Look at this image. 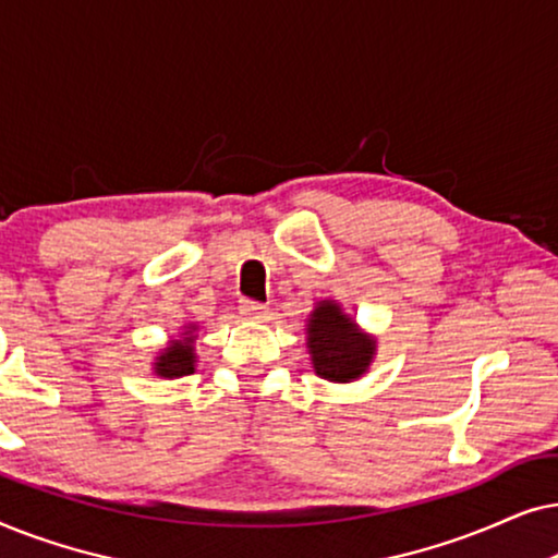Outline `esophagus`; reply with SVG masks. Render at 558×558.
<instances>
[{
  "label": "esophagus",
  "mask_w": 558,
  "mask_h": 558,
  "mask_svg": "<svg viewBox=\"0 0 558 558\" xmlns=\"http://www.w3.org/2000/svg\"><path fill=\"white\" fill-rule=\"evenodd\" d=\"M239 312L243 317L264 319L266 315H269V307H266V304H262V302H254V300H241Z\"/></svg>",
  "instance_id": "1"
}]
</instances>
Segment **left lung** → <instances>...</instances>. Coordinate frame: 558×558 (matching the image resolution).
Returning a JSON list of instances; mask_svg holds the SVG:
<instances>
[{
    "label": "left lung",
    "instance_id": "8db88e82",
    "mask_svg": "<svg viewBox=\"0 0 558 558\" xmlns=\"http://www.w3.org/2000/svg\"><path fill=\"white\" fill-rule=\"evenodd\" d=\"M312 368L332 384L361 378L376 355V340L357 330L353 317L342 315L338 302H319L307 319Z\"/></svg>",
    "mask_w": 558,
    "mask_h": 558
}]
</instances>
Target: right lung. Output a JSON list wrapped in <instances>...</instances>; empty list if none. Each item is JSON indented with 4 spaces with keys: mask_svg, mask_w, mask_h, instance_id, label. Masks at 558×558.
<instances>
[{
    "mask_svg": "<svg viewBox=\"0 0 558 558\" xmlns=\"http://www.w3.org/2000/svg\"><path fill=\"white\" fill-rule=\"evenodd\" d=\"M195 325H187L182 340H172L155 363V373L162 378H180L195 371Z\"/></svg>",
    "mask_w": 558,
    "mask_h": 558,
    "instance_id": "obj_1",
    "label": "right lung"
}]
</instances>
